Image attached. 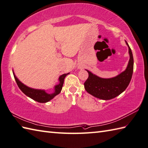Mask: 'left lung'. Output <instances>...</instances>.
I'll use <instances>...</instances> for the list:
<instances>
[{
    "label": "left lung",
    "instance_id": "8db88e82",
    "mask_svg": "<svg viewBox=\"0 0 148 148\" xmlns=\"http://www.w3.org/2000/svg\"><path fill=\"white\" fill-rule=\"evenodd\" d=\"M130 59L126 69L118 76L111 78H102L86 70L88 77L84 83V89L90 95L102 100H110L120 95L129 84L134 70V58L132 50L127 42Z\"/></svg>",
    "mask_w": 148,
    "mask_h": 148
}]
</instances>
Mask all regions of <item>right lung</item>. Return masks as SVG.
<instances>
[{
    "mask_svg": "<svg viewBox=\"0 0 148 148\" xmlns=\"http://www.w3.org/2000/svg\"><path fill=\"white\" fill-rule=\"evenodd\" d=\"M12 73H13L16 82L19 88L21 90V92L27 97H30V99L40 103L48 102L54 98L56 95H58L62 91L65 77L69 74L67 73L61 75L58 78L59 83L58 84H56L54 87V92L52 93H48L45 90L34 89L32 88L27 86L18 79V77L16 76L15 74L14 73L13 70H12Z\"/></svg>",
    "mask_w": 148,
    "mask_h": 148,
    "instance_id": "right-lung-1",
    "label": "right lung"
}]
</instances>
